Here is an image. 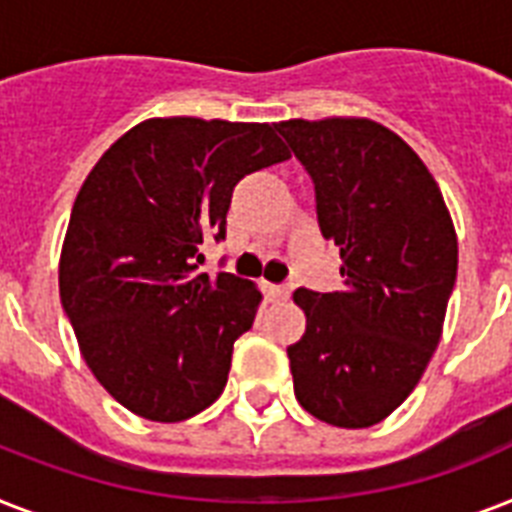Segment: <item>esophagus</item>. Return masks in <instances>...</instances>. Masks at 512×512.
<instances>
[{
    "mask_svg": "<svg viewBox=\"0 0 512 512\" xmlns=\"http://www.w3.org/2000/svg\"><path fill=\"white\" fill-rule=\"evenodd\" d=\"M263 295L268 303H276V300H287L289 292L284 287H279V284H268V281H263Z\"/></svg>",
    "mask_w": 512,
    "mask_h": 512,
    "instance_id": "34e87169",
    "label": "esophagus"
}]
</instances>
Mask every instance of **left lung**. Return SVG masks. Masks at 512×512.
Returning <instances> with one entry per match:
<instances>
[{
	"instance_id": "1",
	"label": "left lung",
	"mask_w": 512,
	"mask_h": 512,
	"mask_svg": "<svg viewBox=\"0 0 512 512\" xmlns=\"http://www.w3.org/2000/svg\"><path fill=\"white\" fill-rule=\"evenodd\" d=\"M276 130L311 175L319 228L342 260L340 292H295V396L316 420L369 428L404 404L438 348L457 279L452 215L420 156L372 119Z\"/></svg>"
}]
</instances>
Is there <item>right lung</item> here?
Returning a JSON list of instances; mask_svg holds the SVG:
<instances>
[{
	"label": "right lung",
	"instance_id": "obj_1",
	"mask_svg": "<svg viewBox=\"0 0 512 512\" xmlns=\"http://www.w3.org/2000/svg\"><path fill=\"white\" fill-rule=\"evenodd\" d=\"M287 159L271 124L167 116L135 124L92 167L63 239L60 303L124 409L180 422L223 393L263 295L201 273L199 247L225 239L241 177Z\"/></svg>",
	"mask_w": 512,
	"mask_h": 512
}]
</instances>
